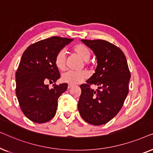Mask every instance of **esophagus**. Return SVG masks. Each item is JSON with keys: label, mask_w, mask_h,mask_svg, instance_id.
<instances>
[{"label": "esophagus", "mask_w": 153, "mask_h": 153, "mask_svg": "<svg viewBox=\"0 0 153 153\" xmlns=\"http://www.w3.org/2000/svg\"><path fill=\"white\" fill-rule=\"evenodd\" d=\"M72 86H73V85H72V84H68V89H70V88H72Z\"/></svg>", "instance_id": "obj_1"}]
</instances>
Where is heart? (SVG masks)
Listing matches in <instances>:
<instances>
[{"instance_id":"heart-1","label":"heart","mask_w":153,"mask_h":153,"mask_svg":"<svg viewBox=\"0 0 153 153\" xmlns=\"http://www.w3.org/2000/svg\"><path fill=\"white\" fill-rule=\"evenodd\" d=\"M72 51L84 61L91 58V51L83 44H77L72 47ZM54 65L58 70H62L66 66V56L63 51H58L54 58ZM88 74L85 71H67L61 75V81L70 84H77L88 78Z\"/></svg>"}]
</instances>
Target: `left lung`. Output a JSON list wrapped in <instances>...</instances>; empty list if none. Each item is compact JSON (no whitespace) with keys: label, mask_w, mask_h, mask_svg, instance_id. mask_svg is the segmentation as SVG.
Instances as JSON below:
<instances>
[{"label":"left lung","mask_w":153,"mask_h":153,"mask_svg":"<svg viewBox=\"0 0 153 153\" xmlns=\"http://www.w3.org/2000/svg\"><path fill=\"white\" fill-rule=\"evenodd\" d=\"M81 41L95 53L97 65L87 83L80 85L79 112L89 124L104 125L118 114L128 94L131 77L128 65L123 52L107 41ZM93 84L98 86L96 91L90 88Z\"/></svg>","instance_id":"obj_1"}]
</instances>
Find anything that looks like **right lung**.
<instances>
[{
  "mask_svg": "<svg viewBox=\"0 0 153 153\" xmlns=\"http://www.w3.org/2000/svg\"><path fill=\"white\" fill-rule=\"evenodd\" d=\"M72 40L49 37L29 46L23 53L16 72V95L21 109L33 122L46 123L55 116L58 100L68 84H53L49 88L47 83H55L60 79L54 58Z\"/></svg>",
  "mask_w": 153,
  "mask_h": 153,
  "instance_id": "add662e5",
  "label": "right lung"
}]
</instances>
